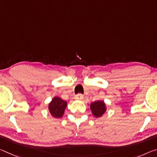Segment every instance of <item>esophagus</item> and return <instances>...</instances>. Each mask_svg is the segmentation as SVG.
Returning a JSON list of instances; mask_svg holds the SVG:
<instances>
[{"label": "esophagus", "instance_id": "34e87169", "mask_svg": "<svg viewBox=\"0 0 157 157\" xmlns=\"http://www.w3.org/2000/svg\"><path fill=\"white\" fill-rule=\"evenodd\" d=\"M75 98L76 100H82V99L84 98V96H83V95H82L81 94H78V95L75 96Z\"/></svg>", "mask_w": 157, "mask_h": 157}]
</instances>
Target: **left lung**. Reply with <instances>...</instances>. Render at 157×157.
I'll use <instances>...</instances> for the list:
<instances>
[{"label": "left lung", "mask_w": 157, "mask_h": 157, "mask_svg": "<svg viewBox=\"0 0 157 157\" xmlns=\"http://www.w3.org/2000/svg\"><path fill=\"white\" fill-rule=\"evenodd\" d=\"M91 113L95 117H101L105 113L106 106L103 101H97L91 103L90 105Z\"/></svg>", "instance_id": "1"}]
</instances>
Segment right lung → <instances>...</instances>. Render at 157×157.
Wrapping results in <instances>:
<instances>
[{"label": "right lung", "instance_id": "1", "mask_svg": "<svg viewBox=\"0 0 157 157\" xmlns=\"http://www.w3.org/2000/svg\"><path fill=\"white\" fill-rule=\"evenodd\" d=\"M67 106V102L59 97H54L49 104V110L51 115L55 118H61L64 114Z\"/></svg>", "mask_w": 157, "mask_h": 157}]
</instances>
